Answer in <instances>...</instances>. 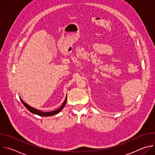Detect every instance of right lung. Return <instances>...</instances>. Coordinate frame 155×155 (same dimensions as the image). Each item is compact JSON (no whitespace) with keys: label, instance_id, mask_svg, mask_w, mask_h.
Wrapping results in <instances>:
<instances>
[{"label":"right lung","instance_id":"obj_1","mask_svg":"<svg viewBox=\"0 0 155 155\" xmlns=\"http://www.w3.org/2000/svg\"><path fill=\"white\" fill-rule=\"evenodd\" d=\"M20 100H21V101L22 102V103L23 104V105L25 106V107L29 110V111H30L31 113H32V114H35V115H39V116H41V117H49V116H52V115H56V114H58L59 112L61 111V110H62V108H64V107L65 105L66 101H67V97H66V98H65V101H64V102L62 103V105H61L58 109L54 110V111L49 112H41V111H40V110H37V109H35V108H34L31 107V106H29V105H28L27 104H26L21 98H20Z\"/></svg>","mask_w":155,"mask_h":155}]
</instances>
